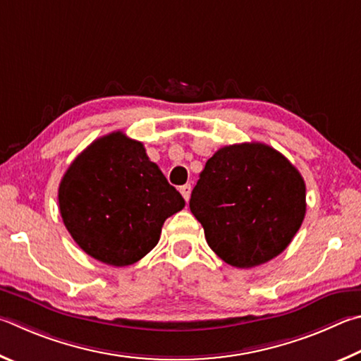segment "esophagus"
Wrapping results in <instances>:
<instances>
[{
    "mask_svg": "<svg viewBox=\"0 0 361 361\" xmlns=\"http://www.w3.org/2000/svg\"><path fill=\"white\" fill-rule=\"evenodd\" d=\"M179 190H180L182 197H184V200L188 203V200H190V195H192V185L190 184H185V185H182Z\"/></svg>",
    "mask_w": 361,
    "mask_h": 361,
    "instance_id": "obj_1",
    "label": "esophagus"
}]
</instances>
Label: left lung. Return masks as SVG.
<instances>
[{
    "instance_id": "obj_1",
    "label": "left lung",
    "mask_w": 361,
    "mask_h": 361,
    "mask_svg": "<svg viewBox=\"0 0 361 361\" xmlns=\"http://www.w3.org/2000/svg\"><path fill=\"white\" fill-rule=\"evenodd\" d=\"M190 211L225 263L254 268L292 243L306 216V184L300 171L267 144L225 145L201 171Z\"/></svg>"
}]
</instances>
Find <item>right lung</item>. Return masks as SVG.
Instances as JSON below:
<instances>
[{"instance_id":"right-lung-1","label":"right lung","mask_w":361,"mask_h":361,"mask_svg":"<svg viewBox=\"0 0 361 361\" xmlns=\"http://www.w3.org/2000/svg\"><path fill=\"white\" fill-rule=\"evenodd\" d=\"M60 214L75 244L111 267H128L158 244L164 220L185 206L142 142L123 131L93 141L69 164Z\"/></svg>"}]
</instances>
